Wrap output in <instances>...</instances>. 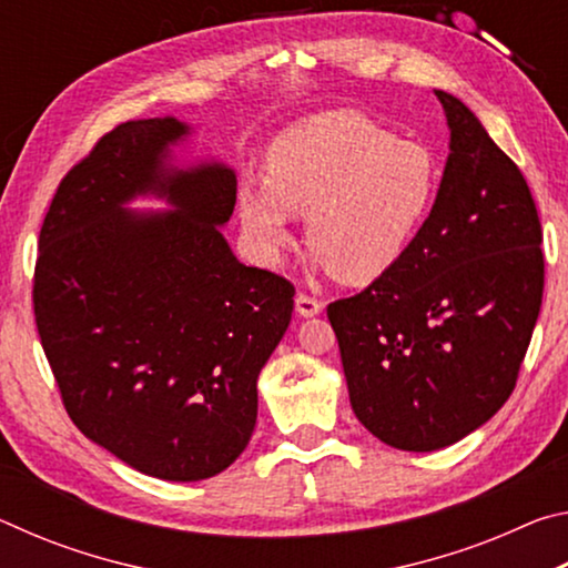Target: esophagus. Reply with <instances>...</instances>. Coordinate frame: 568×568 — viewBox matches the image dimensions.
Instances as JSON below:
<instances>
[{"instance_id":"obj_1","label":"esophagus","mask_w":568,"mask_h":568,"mask_svg":"<svg viewBox=\"0 0 568 568\" xmlns=\"http://www.w3.org/2000/svg\"><path fill=\"white\" fill-rule=\"evenodd\" d=\"M295 311L303 315V318H311V315H318L323 311V301L318 297L307 295V293H297L295 295Z\"/></svg>"}]
</instances>
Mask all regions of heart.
I'll return each instance as SVG.
<instances>
[{
    "label": "heart",
    "mask_w": 568,
    "mask_h": 568,
    "mask_svg": "<svg viewBox=\"0 0 568 568\" xmlns=\"http://www.w3.org/2000/svg\"><path fill=\"white\" fill-rule=\"evenodd\" d=\"M438 192V162L361 112L295 124L265 152L263 185L240 190L245 233L265 261L305 213V243L343 283H368L406 253Z\"/></svg>",
    "instance_id": "obj_1"
}]
</instances>
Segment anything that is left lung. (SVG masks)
Here are the masks:
<instances>
[{"label": "left lung", "mask_w": 568, "mask_h": 568, "mask_svg": "<svg viewBox=\"0 0 568 568\" xmlns=\"http://www.w3.org/2000/svg\"><path fill=\"white\" fill-rule=\"evenodd\" d=\"M434 210L400 261L328 305L351 406L400 450H438L516 388L541 311V220L521 170L454 94Z\"/></svg>", "instance_id": "1"}]
</instances>
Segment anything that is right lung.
<instances>
[{
    "mask_svg": "<svg viewBox=\"0 0 568 568\" xmlns=\"http://www.w3.org/2000/svg\"><path fill=\"white\" fill-rule=\"evenodd\" d=\"M175 118L122 122L62 178L40 230L34 321L77 428L140 474L203 480L243 454L257 376L295 287L237 261L217 225L235 172L168 165ZM155 191L179 210H121Z\"/></svg>",
    "mask_w": 568,
    "mask_h": 568,
    "instance_id": "1",
    "label": "right lung"
}]
</instances>
